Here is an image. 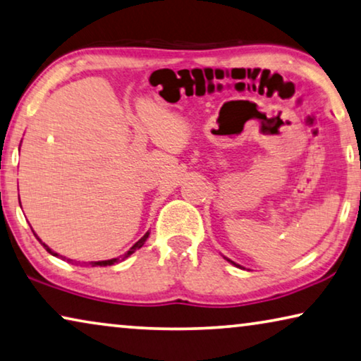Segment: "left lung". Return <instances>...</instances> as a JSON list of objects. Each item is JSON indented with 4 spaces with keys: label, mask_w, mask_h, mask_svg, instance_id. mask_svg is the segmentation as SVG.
I'll return each mask as SVG.
<instances>
[{
    "label": "left lung",
    "mask_w": 361,
    "mask_h": 361,
    "mask_svg": "<svg viewBox=\"0 0 361 361\" xmlns=\"http://www.w3.org/2000/svg\"><path fill=\"white\" fill-rule=\"evenodd\" d=\"M230 262H232V261H230ZM233 264H235V262H233Z\"/></svg>",
    "instance_id": "1"
}]
</instances>
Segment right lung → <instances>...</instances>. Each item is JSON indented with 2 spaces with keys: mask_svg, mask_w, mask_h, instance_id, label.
<instances>
[{
  "mask_svg": "<svg viewBox=\"0 0 361 361\" xmlns=\"http://www.w3.org/2000/svg\"><path fill=\"white\" fill-rule=\"evenodd\" d=\"M149 238V232L146 233V235H144L142 236V238L141 240H139L137 241V243H134L133 246H131V250H129L128 252H126V255H125V257H128L129 255H133V252L134 251H136V250H139V248H141V246L144 245V243H146V240ZM40 241V243H42V240H39ZM43 245V248H45L48 252H50V255H53V256H58V252H55V251H51L50 248H48V246L45 245V243H42ZM63 259H64V257H63ZM68 261H71V259H68ZM118 261H120V259H118V257H115V259H109V261H95V262H92V266H111V264H115V262H118Z\"/></svg>",
  "mask_w": 361,
  "mask_h": 361,
  "instance_id": "obj_1",
  "label": "right lung"
}]
</instances>
